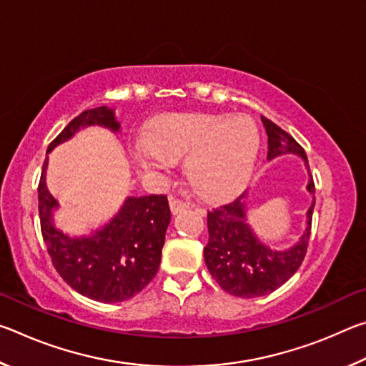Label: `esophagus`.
<instances>
[{"label": "esophagus", "instance_id": "obj_1", "mask_svg": "<svg viewBox=\"0 0 366 366\" xmlns=\"http://www.w3.org/2000/svg\"><path fill=\"white\" fill-rule=\"evenodd\" d=\"M169 207H171V212H172V214H177V213L184 212V209H187V208H189V203H187V202H184V200H181V198H174V197H171V200H169Z\"/></svg>", "mask_w": 366, "mask_h": 366}]
</instances>
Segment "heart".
Returning <instances> with one entry per match:
<instances>
[{
	"label": "heart",
	"mask_w": 366,
	"mask_h": 366,
	"mask_svg": "<svg viewBox=\"0 0 366 366\" xmlns=\"http://www.w3.org/2000/svg\"><path fill=\"white\" fill-rule=\"evenodd\" d=\"M258 150L255 124L245 116L169 114L153 124L139 150L145 168L189 154L185 172L198 194L224 198L244 187Z\"/></svg>",
	"instance_id": "1"
}]
</instances>
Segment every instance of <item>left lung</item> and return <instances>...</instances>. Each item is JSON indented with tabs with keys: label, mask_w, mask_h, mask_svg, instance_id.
<instances>
[{
	"label": "left lung",
	"mask_w": 366,
	"mask_h": 366,
	"mask_svg": "<svg viewBox=\"0 0 366 366\" xmlns=\"http://www.w3.org/2000/svg\"><path fill=\"white\" fill-rule=\"evenodd\" d=\"M262 122L268 134L269 159L282 153H295L308 164L305 150L292 135L268 117L262 116ZM307 189L310 194H315L312 176ZM244 197L245 194L208 212L209 240L203 255L209 272L222 290L242 299H253L281 287L300 268L312 234L315 197L307 212V232L302 235L300 242L287 252L271 250L253 235L245 222Z\"/></svg>",
	"instance_id": "obj_1"
}]
</instances>
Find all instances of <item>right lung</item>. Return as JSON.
Segmentation results:
<instances>
[{"label":"right lung","mask_w":366,"mask_h":366,"mask_svg":"<svg viewBox=\"0 0 366 366\" xmlns=\"http://www.w3.org/2000/svg\"><path fill=\"white\" fill-rule=\"evenodd\" d=\"M104 126L119 131L113 109H86L74 117L48 147L71 139L80 127ZM46 159L39 182V214L48 255L58 274L92 300L114 303L131 299L157 276L164 234L171 221L166 195L127 198L119 214L92 237L69 239L51 222L56 200L45 185Z\"/></svg>","instance_id":"1"}]
</instances>
